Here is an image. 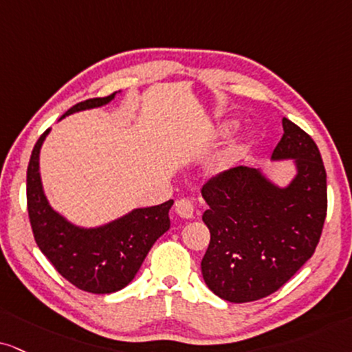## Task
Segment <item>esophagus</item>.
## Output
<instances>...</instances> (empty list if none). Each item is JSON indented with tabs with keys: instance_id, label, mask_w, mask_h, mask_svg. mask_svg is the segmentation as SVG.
Returning a JSON list of instances; mask_svg holds the SVG:
<instances>
[{
	"instance_id": "34e87169",
	"label": "esophagus",
	"mask_w": 352,
	"mask_h": 352,
	"mask_svg": "<svg viewBox=\"0 0 352 352\" xmlns=\"http://www.w3.org/2000/svg\"><path fill=\"white\" fill-rule=\"evenodd\" d=\"M176 214L183 219H192L194 217V206L189 199H177L175 204Z\"/></svg>"
}]
</instances>
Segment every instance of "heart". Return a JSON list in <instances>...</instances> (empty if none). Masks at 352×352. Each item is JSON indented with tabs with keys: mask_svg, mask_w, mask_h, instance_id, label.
Returning a JSON list of instances; mask_svg holds the SVG:
<instances>
[{
	"mask_svg": "<svg viewBox=\"0 0 352 352\" xmlns=\"http://www.w3.org/2000/svg\"><path fill=\"white\" fill-rule=\"evenodd\" d=\"M250 146V143H236V145H232L230 148L225 150L223 153L219 155V158H215V162L210 164V175L214 177H219L222 175H227L228 171H232V169L245 158Z\"/></svg>",
	"mask_w": 352,
	"mask_h": 352,
	"instance_id": "obj_1",
	"label": "heart"
}]
</instances>
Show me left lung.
<instances>
[{
    "label": "left lung",
    "mask_w": 352,
    "mask_h": 352,
    "mask_svg": "<svg viewBox=\"0 0 352 352\" xmlns=\"http://www.w3.org/2000/svg\"><path fill=\"white\" fill-rule=\"evenodd\" d=\"M284 135L272 160H294L297 175L285 188L259 169L236 166L202 188L210 230L202 277L215 296L245 303L264 298L311 258L327 217V171L309 133L282 119Z\"/></svg>",
    "instance_id": "1"
}]
</instances>
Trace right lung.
Returning <instances> with one entry per match:
<instances>
[{"mask_svg":"<svg viewBox=\"0 0 352 352\" xmlns=\"http://www.w3.org/2000/svg\"><path fill=\"white\" fill-rule=\"evenodd\" d=\"M114 96L112 93L78 102L65 116L101 107ZM49 132L50 129L37 140L28 166V212L38 250L75 287L91 294L117 292L132 282L151 246L169 230L173 201L133 209L96 228L76 227L52 209L43 194L38 155Z\"/></svg>","mask_w":352,"mask_h":352,"instance_id":"right-lung-1","label":"right lung"}]
</instances>
